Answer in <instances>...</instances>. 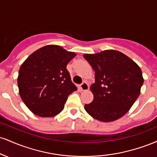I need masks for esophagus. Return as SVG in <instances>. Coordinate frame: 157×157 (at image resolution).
<instances>
[{
    "label": "esophagus",
    "instance_id": "34e87169",
    "mask_svg": "<svg viewBox=\"0 0 157 157\" xmlns=\"http://www.w3.org/2000/svg\"><path fill=\"white\" fill-rule=\"evenodd\" d=\"M80 88L82 91H87V90H89V84H88L87 82H83L80 86Z\"/></svg>",
    "mask_w": 157,
    "mask_h": 157
}]
</instances>
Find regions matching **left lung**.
Segmentation results:
<instances>
[{
    "instance_id": "1",
    "label": "left lung",
    "mask_w": 157,
    "mask_h": 157,
    "mask_svg": "<svg viewBox=\"0 0 157 157\" xmlns=\"http://www.w3.org/2000/svg\"><path fill=\"white\" fill-rule=\"evenodd\" d=\"M95 71V82L91 86L94 100L85 105L93 118L112 122L125 115L134 103L143 84L141 68L122 52L105 50L85 54Z\"/></svg>"
}]
</instances>
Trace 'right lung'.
Returning <instances> with one entry per match:
<instances>
[{
    "mask_svg": "<svg viewBox=\"0 0 157 157\" xmlns=\"http://www.w3.org/2000/svg\"><path fill=\"white\" fill-rule=\"evenodd\" d=\"M76 56L57 45H48L29 56L19 69L21 99L32 113L51 117L64 109L68 96L77 89L66 66Z\"/></svg>",
    "mask_w": 157,
    "mask_h": 157,
    "instance_id": "add662e5",
    "label": "right lung"
}]
</instances>
